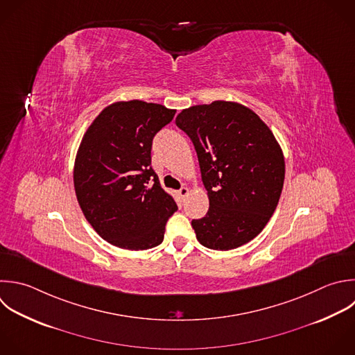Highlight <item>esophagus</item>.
Instances as JSON below:
<instances>
[{"label": "esophagus", "instance_id": "1", "mask_svg": "<svg viewBox=\"0 0 355 355\" xmlns=\"http://www.w3.org/2000/svg\"><path fill=\"white\" fill-rule=\"evenodd\" d=\"M189 193H190V190H189L187 187H180V189H179V191H178V194H179L182 198L187 197V196H189Z\"/></svg>", "mask_w": 355, "mask_h": 355}]
</instances>
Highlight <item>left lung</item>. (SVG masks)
<instances>
[{"label": "left lung", "mask_w": 355, "mask_h": 355, "mask_svg": "<svg viewBox=\"0 0 355 355\" xmlns=\"http://www.w3.org/2000/svg\"><path fill=\"white\" fill-rule=\"evenodd\" d=\"M176 125L193 141L209 209L191 226L212 250H233L258 236L279 202L284 158L270 129L250 108L214 101L183 110Z\"/></svg>", "instance_id": "left-lung-1"}]
</instances>
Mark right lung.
<instances>
[{
    "mask_svg": "<svg viewBox=\"0 0 355 355\" xmlns=\"http://www.w3.org/2000/svg\"><path fill=\"white\" fill-rule=\"evenodd\" d=\"M176 110L140 100L104 108L79 146L73 183L79 205L93 229L126 250L162 243L178 205L151 168L154 136Z\"/></svg>",
    "mask_w": 355,
    "mask_h": 355,
    "instance_id": "obj_1",
    "label": "right lung"
}]
</instances>
